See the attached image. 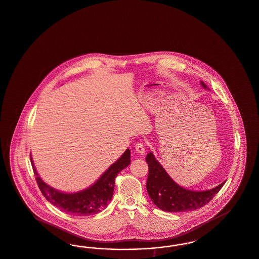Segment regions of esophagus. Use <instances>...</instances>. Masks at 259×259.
I'll list each match as a JSON object with an SVG mask.
<instances>
[{"instance_id": "1", "label": "esophagus", "mask_w": 259, "mask_h": 259, "mask_svg": "<svg viewBox=\"0 0 259 259\" xmlns=\"http://www.w3.org/2000/svg\"><path fill=\"white\" fill-rule=\"evenodd\" d=\"M135 150H136V152H137V153H139V154H141V155L145 154V144H143V143H137V144H136V145H135Z\"/></svg>"}]
</instances>
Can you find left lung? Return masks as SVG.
Listing matches in <instances>:
<instances>
[{
    "instance_id": "1",
    "label": "left lung",
    "mask_w": 259,
    "mask_h": 259,
    "mask_svg": "<svg viewBox=\"0 0 259 259\" xmlns=\"http://www.w3.org/2000/svg\"><path fill=\"white\" fill-rule=\"evenodd\" d=\"M203 89L206 84L200 81ZM148 164V177L146 190L152 202L159 209L166 212H189L207 204L219 193L226 182L204 191H193L178 185L167 175L166 169L155 158L153 152H149L146 158Z\"/></svg>"
}]
</instances>
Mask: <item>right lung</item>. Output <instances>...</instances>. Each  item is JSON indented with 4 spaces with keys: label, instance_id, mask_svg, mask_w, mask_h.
Returning <instances> with one entry per match:
<instances>
[{
    "label": "right lung",
    "instance_id": "right-lung-1",
    "mask_svg": "<svg viewBox=\"0 0 259 259\" xmlns=\"http://www.w3.org/2000/svg\"><path fill=\"white\" fill-rule=\"evenodd\" d=\"M130 149L127 148L114 164L109 166L91 186L78 192H62L48 185L36 171L31 155V166L42 195L54 206L76 216H91L108 206L114 195V180L117 174L131 162Z\"/></svg>",
    "mask_w": 259,
    "mask_h": 259
}]
</instances>
